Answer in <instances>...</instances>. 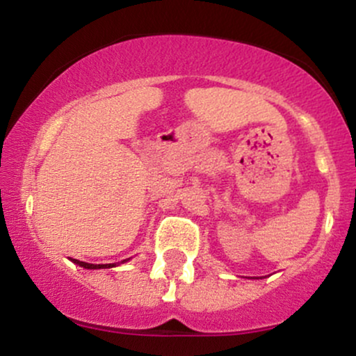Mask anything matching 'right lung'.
I'll list each match as a JSON object with an SVG mask.
<instances>
[{"label": "right lung", "instance_id": "right-lung-1", "mask_svg": "<svg viewBox=\"0 0 356 356\" xmlns=\"http://www.w3.org/2000/svg\"><path fill=\"white\" fill-rule=\"evenodd\" d=\"M73 263L75 264H79V266H81V268H85V269H105V268H113V266H117L115 263L113 264H90V263H83V261H79V259H72ZM125 261V259H124Z\"/></svg>", "mask_w": 356, "mask_h": 356}]
</instances>
